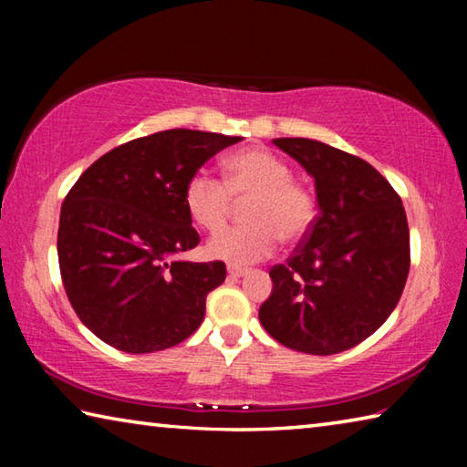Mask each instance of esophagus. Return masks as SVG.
<instances>
[{"label": "esophagus", "instance_id": "34e87169", "mask_svg": "<svg viewBox=\"0 0 467 467\" xmlns=\"http://www.w3.org/2000/svg\"><path fill=\"white\" fill-rule=\"evenodd\" d=\"M249 270L247 267H239V265H228V275H233V278H241V275L247 274Z\"/></svg>", "mask_w": 467, "mask_h": 467}]
</instances>
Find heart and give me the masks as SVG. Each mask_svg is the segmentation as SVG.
<instances>
[{
    "label": "heart",
    "mask_w": 467,
    "mask_h": 467,
    "mask_svg": "<svg viewBox=\"0 0 467 467\" xmlns=\"http://www.w3.org/2000/svg\"><path fill=\"white\" fill-rule=\"evenodd\" d=\"M290 164L265 148H249L224 161L223 183L197 172L185 187V208L193 223L218 233L231 220L233 200L244 202L249 224L228 228L208 243V255L228 264H253L270 257L278 241L296 243L315 223V195Z\"/></svg>",
    "instance_id": "b5f03b06"
}]
</instances>
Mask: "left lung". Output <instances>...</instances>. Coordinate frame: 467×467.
<instances>
[{
  "mask_svg": "<svg viewBox=\"0 0 467 467\" xmlns=\"http://www.w3.org/2000/svg\"><path fill=\"white\" fill-rule=\"evenodd\" d=\"M274 144L315 179L319 214L259 309L267 334L290 350L344 352L383 326L404 292L410 231L401 197L362 158L306 138Z\"/></svg>",
  "mask_w": 467,
  "mask_h": 467,
  "instance_id": "1",
  "label": "left lung"
}]
</instances>
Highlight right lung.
I'll return each mask as SVG.
<instances>
[{
  "label": "right lung",
  "instance_id": "add662e5",
  "mask_svg": "<svg viewBox=\"0 0 467 467\" xmlns=\"http://www.w3.org/2000/svg\"><path fill=\"white\" fill-rule=\"evenodd\" d=\"M241 138L167 130L131 140L86 169L61 205V282L80 321L130 354L177 346L202 326L224 262H172L197 247L185 187Z\"/></svg>",
  "mask_w": 467,
  "mask_h": 467
}]
</instances>
